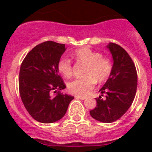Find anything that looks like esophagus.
<instances>
[{
  "instance_id": "1",
  "label": "esophagus",
  "mask_w": 152,
  "mask_h": 152,
  "mask_svg": "<svg viewBox=\"0 0 152 152\" xmlns=\"http://www.w3.org/2000/svg\"><path fill=\"white\" fill-rule=\"evenodd\" d=\"M75 97L76 98V99H82V100H84L87 99V97H85V96H82V95H76Z\"/></svg>"
}]
</instances>
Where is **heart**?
Listing matches in <instances>:
<instances>
[{"mask_svg":"<svg viewBox=\"0 0 152 152\" xmlns=\"http://www.w3.org/2000/svg\"><path fill=\"white\" fill-rule=\"evenodd\" d=\"M74 55L79 62L88 64L83 78L76 79L68 84L69 91L72 94L85 95L92 90L96 83L106 80L110 76L113 64L108 57H102L101 53L92 50L88 47L78 49ZM57 69L64 77L69 78L72 75L71 61L65 57H61L57 62Z\"/></svg>","mask_w":152,"mask_h":152,"instance_id":"1","label":"heart"}]
</instances>
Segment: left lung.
<instances>
[{
    "label": "left lung",
    "instance_id": "left-lung-1",
    "mask_svg": "<svg viewBox=\"0 0 152 152\" xmlns=\"http://www.w3.org/2000/svg\"><path fill=\"white\" fill-rule=\"evenodd\" d=\"M106 47L113 57V69L90 114L99 121L111 123L121 118L132 105L137 92V72L132 58L121 46L110 42ZM102 94H106L105 99H101Z\"/></svg>",
    "mask_w": 152,
    "mask_h": 152
}]
</instances>
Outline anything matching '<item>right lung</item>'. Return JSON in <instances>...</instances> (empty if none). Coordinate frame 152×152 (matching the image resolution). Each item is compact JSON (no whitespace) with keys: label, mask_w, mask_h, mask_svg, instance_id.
<instances>
[{"label":"right lung","mask_w":152,"mask_h":152,"mask_svg":"<svg viewBox=\"0 0 152 152\" xmlns=\"http://www.w3.org/2000/svg\"><path fill=\"white\" fill-rule=\"evenodd\" d=\"M64 44L44 42L32 49L23 61L19 90L23 103L37 121L53 123L61 119L74 97L63 94L66 88L57 69ZM56 93L51 96V92Z\"/></svg>","instance_id":"add662e5"}]
</instances>
